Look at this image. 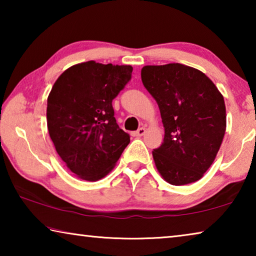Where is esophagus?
Here are the masks:
<instances>
[{
	"label": "esophagus",
	"mask_w": 256,
	"mask_h": 256,
	"mask_svg": "<svg viewBox=\"0 0 256 256\" xmlns=\"http://www.w3.org/2000/svg\"><path fill=\"white\" fill-rule=\"evenodd\" d=\"M144 133H146V128H140L138 130V131L133 132V133H132V136H136V138H138V136H144Z\"/></svg>",
	"instance_id": "34e87169"
}]
</instances>
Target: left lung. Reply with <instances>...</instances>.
Returning <instances> with one entry per match:
<instances>
[{
	"mask_svg": "<svg viewBox=\"0 0 256 256\" xmlns=\"http://www.w3.org/2000/svg\"><path fill=\"white\" fill-rule=\"evenodd\" d=\"M141 79L164 128L162 144L152 151L160 175L172 185L202 178L226 132L222 94L204 73L180 63L144 66Z\"/></svg>",
	"mask_w": 256,
	"mask_h": 256,
	"instance_id": "left-lung-1",
	"label": "left lung"
}]
</instances>
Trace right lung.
I'll return each instance as SVG.
<instances>
[{"instance_id": "1", "label": "right lung", "mask_w": 256, "mask_h": 256, "mask_svg": "<svg viewBox=\"0 0 256 256\" xmlns=\"http://www.w3.org/2000/svg\"><path fill=\"white\" fill-rule=\"evenodd\" d=\"M131 66L94 60L68 68L47 99V128L56 151L82 180L105 177L130 144L114 118V99L131 80Z\"/></svg>"}]
</instances>
